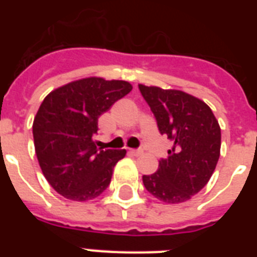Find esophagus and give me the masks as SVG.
I'll list each match as a JSON object with an SVG mask.
<instances>
[{"label":"esophagus","instance_id":"obj_1","mask_svg":"<svg viewBox=\"0 0 257 257\" xmlns=\"http://www.w3.org/2000/svg\"><path fill=\"white\" fill-rule=\"evenodd\" d=\"M129 153L133 155V156H140L141 153H143V151H141V149H129Z\"/></svg>","mask_w":257,"mask_h":257}]
</instances>
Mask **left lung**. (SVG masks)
Here are the masks:
<instances>
[{
    "instance_id": "1",
    "label": "left lung",
    "mask_w": 257,
    "mask_h": 257,
    "mask_svg": "<svg viewBox=\"0 0 257 257\" xmlns=\"http://www.w3.org/2000/svg\"><path fill=\"white\" fill-rule=\"evenodd\" d=\"M161 135L173 143L153 175L143 176L147 191L168 204L184 203L203 189L220 157L221 132L211 108L181 90L139 85Z\"/></svg>"
}]
</instances>
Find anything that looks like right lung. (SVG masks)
Listing matches in <instances>:
<instances>
[{"label":"right lung","instance_id":"obj_1","mask_svg":"<svg viewBox=\"0 0 257 257\" xmlns=\"http://www.w3.org/2000/svg\"><path fill=\"white\" fill-rule=\"evenodd\" d=\"M131 90L126 81L89 77L44 98L34 117V148L45 179L60 195L86 201L109 187L113 168L126 151L97 148L93 136L98 117Z\"/></svg>","mask_w":257,"mask_h":257}]
</instances>
